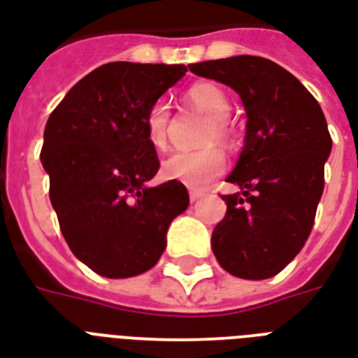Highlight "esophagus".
Masks as SVG:
<instances>
[{
	"label": "esophagus",
	"instance_id": "obj_1",
	"mask_svg": "<svg viewBox=\"0 0 358 358\" xmlns=\"http://www.w3.org/2000/svg\"><path fill=\"white\" fill-rule=\"evenodd\" d=\"M201 196H203V192H198V190H190V192H189L190 201H198L201 198Z\"/></svg>",
	"mask_w": 358,
	"mask_h": 358
}]
</instances>
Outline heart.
<instances>
[{
  "instance_id": "1",
  "label": "heart",
  "mask_w": 358,
  "mask_h": 358,
  "mask_svg": "<svg viewBox=\"0 0 358 358\" xmlns=\"http://www.w3.org/2000/svg\"><path fill=\"white\" fill-rule=\"evenodd\" d=\"M190 103L211 117L208 126L206 141L217 139L228 143L232 138V130L227 122L230 115V99L227 92L213 83H198L187 92ZM169 106L164 99H158L147 111L145 130L150 145L162 149L168 141ZM227 166V158L217 147H206L200 150H177L162 162V177L168 181H177L189 189H206L215 177L222 173Z\"/></svg>"
}]
</instances>
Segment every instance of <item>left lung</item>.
<instances>
[{"label":"left lung","instance_id":"1","mask_svg":"<svg viewBox=\"0 0 358 358\" xmlns=\"http://www.w3.org/2000/svg\"><path fill=\"white\" fill-rule=\"evenodd\" d=\"M189 69L240 94L247 115L243 149L227 177L241 192L222 196L227 215L215 227L211 249L236 278H273L313 227L332 149L327 118L294 75L260 56L200 62Z\"/></svg>","mask_w":358,"mask_h":358}]
</instances>
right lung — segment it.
<instances>
[{
  "label": "right lung",
  "instance_id": "add662e5",
  "mask_svg": "<svg viewBox=\"0 0 358 358\" xmlns=\"http://www.w3.org/2000/svg\"><path fill=\"white\" fill-rule=\"evenodd\" d=\"M185 73L182 64H103L47 120L41 162L50 203L69 249L103 278L150 270L171 220L189 208L181 182L147 185L160 162L145 130L149 107Z\"/></svg>",
  "mask_w": 358,
  "mask_h": 358
}]
</instances>
